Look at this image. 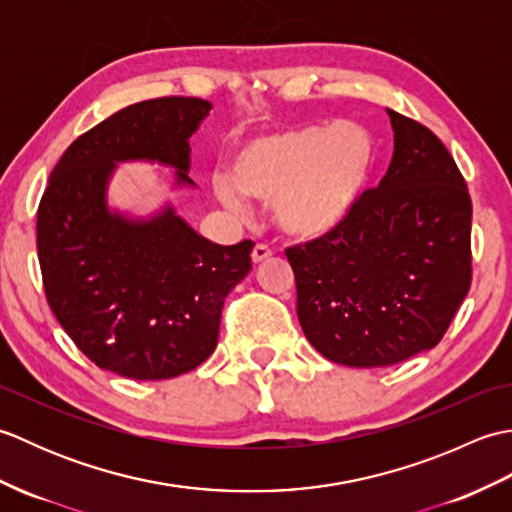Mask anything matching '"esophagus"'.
Masks as SVG:
<instances>
[{"label": "esophagus", "mask_w": 512, "mask_h": 512, "mask_svg": "<svg viewBox=\"0 0 512 512\" xmlns=\"http://www.w3.org/2000/svg\"><path fill=\"white\" fill-rule=\"evenodd\" d=\"M273 255V250H270L266 244H257L255 248H253V264H262V262H266V259Z\"/></svg>", "instance_id": "34e87169"}]
</instances>
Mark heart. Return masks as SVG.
Returning a JSON list of instances; mask_svg holds the SVG:
<instances>
[{
	"label": "heart",
	"mask_w": 512,
	"mask_h": 512,
	"mask_svg": "<svg viewBox=\"0 0 512 512\" xmlns=\"http://www.w3.org/2000/svg\"><path fill=\"white\" fill-rule=\"evenodd\" d=\"M374 167V138L363 125H306L244 140L228 178L215 180L224 204L239 209V195L270 204L281 233L319 239L350 220Z\"/></svg>",
	"instance_id": "heart-1"
}]
</instances>
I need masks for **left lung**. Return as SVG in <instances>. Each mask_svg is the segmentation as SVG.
Segmentation results:
<instances>
[{"mask_svg":"<svg viewBox=\"0 0 512 512\" xmlns=\"http://www.w3.org/2000/svg\"><path fill=\"white\" fill-rule=\"evenodd\" d=\"M394 156L339 231L286 248L297 317L328 361L385 367L440 343L471 288V195L449 149L387 110Z\"/></svg>","mask_w":512,"mask_h":512,"instance_id":"8db88e82","label":"left lung"}]
</instances>
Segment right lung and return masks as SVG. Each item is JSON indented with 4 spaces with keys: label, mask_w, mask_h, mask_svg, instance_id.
<instances>
[{
    "label": "right lung",
    "mask_w": 512,
    "mask_h": 512,
    "mask_svg": "<svg viewBox=\"0 0 512 512\" xmlns=\"http://www.w3.org/2000/svg\"><path fill=\"white\" fill-rule=\"evenodd\" d=\"M209 112L191 96L129 105L76 138L50 173L37 211L43 290L74 345L107 372L165 380L204 363L224 299L250 270V239L213 244L171 204L149 220L107 206L116 162H158L193 187L189 138Z\"/></svg>",
    "instance_id": "add662e5"
}]
</instances>
